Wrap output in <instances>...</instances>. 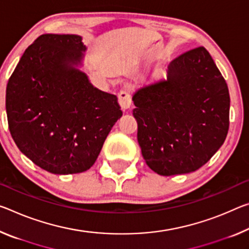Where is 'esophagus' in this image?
Returning <instances> with one entry per match:
<instances>
[{
	"instance_id": "34e87169",
	"label": "esophagus",
	"mask_w": 249,
	"mask_h": 249,
	"mask_svg": "<svg viewBox=\"0 0 249 249\" xmlns=\"http://www.w3.org/2000/svg\"><path fill=\"white\" fill-rule=\"evenodd\" d=\"M118 103H120L121 107L123 110L131 108V106L133 104L131 94H129L127 90L122 89L120 94H118Z\"/></svg>"
}]
</instances>
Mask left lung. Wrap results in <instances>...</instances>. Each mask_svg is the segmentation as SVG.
I'll use <instances>...</instances> for the list:
<instances>
[{
	"instance_id": "left-lung-1",
	"label": "left lung",
	"mask_w": 249,
	"mask_h": 249,
	"mask_svg": "<svg viewBox=\"0 0 249 249\" xmlns=\"http://www.w3.org/2000/svg\"><path fill=\"white\" fill-rule=\"evenodd\" d=\"M133 101L142 155L157 174L195 172L226 140L230 92L203 46L177 56L169 63L167 80L140 89Z\"/></svg>"
}]
</instances>
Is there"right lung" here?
<instances>
[{
    "mask_svg": "<svg viewBox=\"0 0 249 249\" xmlns=\"http://www.w3.org/2000/svg\"><path fill=\"white\" fill-rule=\"evenodd\" d=\"M85 45L75 34H42L9 78L5 107L15 144L53 174H76L95 163L123 113L117 97L90 84L74 65Z\"/></svg>",
    "mask_w": 249,
    "mask_h": 249,
    "instance_id": "obj_1",
    "label": "right lung"
}]
</instances>
